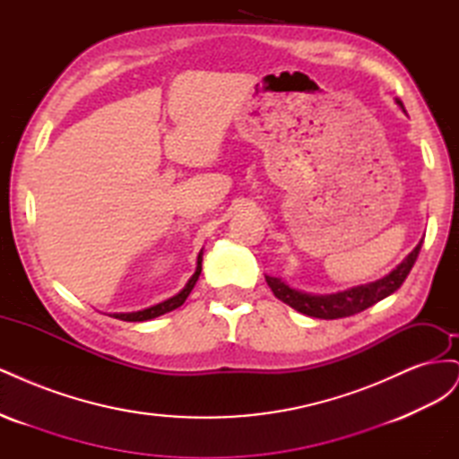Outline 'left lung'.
I'll return each mask as SVG.
<instances>
[{"mask_svg": "<svg viewBox=\"0 0 459 459\" xmlns=\"http://www.w3.org/2000/svg\"><path fill=\"white\" fill-rule=\"evenodd\" d=\"M396 103L404 108L400 100H396ZM421 243L423 241H420L418 247H415L391 273L381 277V280L346 289V290H341V293H333V295L302 293V290L289 287L285 281L280 280V277H272V275H266V283L270 285L272 293L277 299L283 300L290 308H295L304 316L319 317V319L349 317L358 312H364L366 308L373 307L375 302L383 300L385 297L393 295L396 289H400V285L404 283V280L408 277L410 270L413 268L415 260L420 256Z\"/></svg>", "mask_w": 459, "mask_h": 459, "instance_id": "obj_1", "label": "left lung"}]
</instances>
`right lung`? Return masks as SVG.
<instances>
[{"mask_svg": "<svg viewBox=\"0 0 459 459\" xmlns=\"http://www.w3.org/2000/svg\"><path fill=\"white\" fill-rule=\"evenodd\" d=\"M201 262H203V251H201L199 256H197V270H195V273L191 275V280L187 281V285H186L182 290H179L178 295H174L172 299L164 300V302H159V304H155V307L140 310V312L113 314V316H115L117 319H122V322H145V319L159 317V316H162V314H166V312H172V310H176L178 307H182V304L186 302V299L189 297L191 289L195 287V283H197V280H199V275H201Z\"/></svg>", "mask_w": 459, "mask_h": 459, "instance_id": "right-lung-1", "label": "right lung"}]
</instances>
